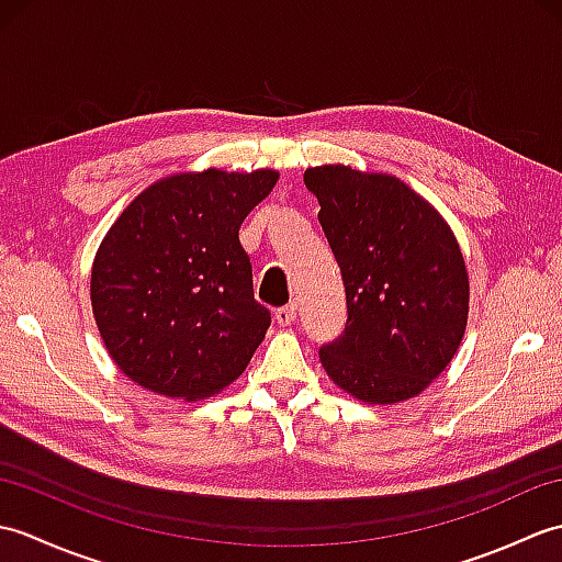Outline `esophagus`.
<instances>
[{"instance_id": "obj_1", "label": "esophagus", "mask_w": 562, "mask_h": 562, "mask_svg": "<svg viewBox=\"0 0 562 562\" xmlns=\"http://www.w3.org/2000/svg\"><path fill=\"white\" fill-rule=\"evenodd\" d=\"M296 312H300V308H296V304L280 306L278 312H274V321H278L280 326H292L294 321H296Z\"/></svg>"}]
</instances>
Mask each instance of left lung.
I'll use <instances>...</instances> for the list:
<instances>
[{"mask_svg":"<svg viewBox=\"0 0 562 562\" xmlns=\"http://www.w3.org/2000/svg\"><path fill=\"white\" fill-rule=\"evenodd\" d=\"M348 321L321 345L326 374L364 403L408 401L445 372L469 321V272L449 224L386 173L306 169Z\"/></svg>","mask_w":562,"mask_h":562,"instance_id":"8db88e82","label":"left lung"}]
</instances>
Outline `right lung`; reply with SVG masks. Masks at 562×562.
Here are the masks:
<instances>
[{
  "label": "right lung",
  "mask_w": 562,
  "mask_h": 562,
  "mask_svg": "<svg viewBox=\"0 0 562 562\" xmlns=\"http://www.w3.org/2000/svg\"><path fill=\"white\" fill-rule=\"evenodd\" d=\"M278 171L176 173L130 202L99 246L91 306L105 350L154 393L207 398L244 374L270 312L238 241Z\"/></svg>",
  "instance_id": "add662e5"
}]
</instances>
